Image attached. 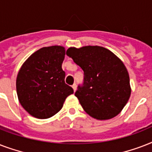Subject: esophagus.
<instances>
[{
	"instance_id": "esophagus-1",
	"label": "esophagus",
	"mask_w": 152,
	"mask_h": 152,
	"mask_svg": "<svg viewBox=\"0 0 152 152\" xmlns=\"http://www.w3.org/2000/svg\"><path fill=\"white\" fill-rule=\"evenodd\" d=\"M72 88H73L74 91H76V83H73V84H72Z\"/></svg>"
}]
</instances>
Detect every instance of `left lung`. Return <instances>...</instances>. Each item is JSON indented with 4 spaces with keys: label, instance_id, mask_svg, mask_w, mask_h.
<instances>
[{
    "label": "left lung",
    "instance_id": "obj_1",
    "mask_svg": "<svg viewBox=\"0 0 152 152\" xmlns=\"http://www.w3.org/2000/svg\"><path fill=\"white\" fill-rule=\"evenodd\" d=\"M66 54L83 71V83L75 93L86 113L98 120L114 118L131 95L129 76L113 53L98 46L70 47Z\"/></svg>",
    "mask_w": 152,
    "mask_h": 152
}]
</instances>
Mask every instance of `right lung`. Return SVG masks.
Instances as JSON below:
<instances>
[{
    "label": "right lung",
    "instance_id": "obj_1",
    "mask_svg": "<svg viewBox=\"0 0 152 152\" xmlns=\"http://www.w3.org/2000/svg\"><path fill=\"white\" fill-rule=\"evenodd\" d=\"M63 46L41 48L23 64L16 78V91L21 106L34 118L46 119L61 110L64 102L73 93L64 82L61 68Z\"/></svg>",
    "mask_w": 152,
    "mask_h": 152
}]
</instances>
